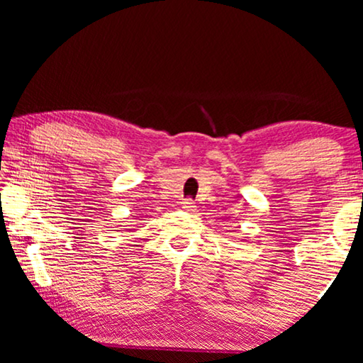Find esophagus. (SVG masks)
Returning <instances> with one entry per match:
<instances>
[{"label": "esophagus", "mask_w": 363, "mask_h": 363, "mask_svg": "<svg viewBox=\"0 0 363 363\" xmlns=\"http://www.w3.org/2000/svg\"><path fill=\"white\" fill-rule=\"evenodd\" d=\"M182 208H183V210H186V211H195V210H196L195 203H193L191 200H185V201H182Z\"/></svg>", "instance_id": "obj_1"}]
</instances>
